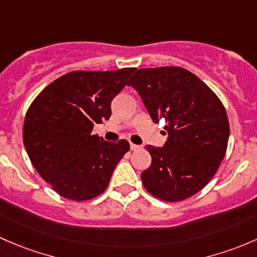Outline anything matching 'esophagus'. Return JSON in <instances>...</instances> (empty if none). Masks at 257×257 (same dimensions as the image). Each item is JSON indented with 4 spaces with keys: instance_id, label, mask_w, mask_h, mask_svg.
I'll return each mask as SVG.
<instances>
[{
    "instance_id": "esophagus-1",
    "label": "esophagus",
    "mask_w": 257,
    "mask_h": 257,
    "mask_svg": "<svg viewBox=\"0 0 257 257\" xmlns=\"http://www.w3.org/2000/svg\"><path fill=\"white\" fill-rule=\"evenodd\" d=\"M130 147H131L132 151H137V150H140V148H141V146H139V145H135V144L130 145Z\"/></svg>"
}]
</instances>
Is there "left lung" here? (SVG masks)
Returning a JSON list of instances; mask_svg holds the SVG:
<instances>
[{"label":"left lung","mask_w":257,"mask_h":257,"mask_svg":"<svg viewBox=\"0 0 257 257\" xmlns=\"http://www.w3.org/2000/svg\"><path fill=\"white\" fill-rule=\"evenodd\" d=\"M127 85L153 122L165 121L168 136L163 146H146L152 163L141 173L145 188L167 202L192 197L225 156L230 130L223 104L197 75L178 67L139 69Z\"/></svg>","instance_id":"obj_1"}]
</instances>
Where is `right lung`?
I'll use <instances>...</instances> for the list:
<instances>
[{"instance_id": "obj_1", "label": "right lung", "mask_w": 257, "mask_h": 257, "mask_svg": "<svg viewBox=\"0 0 257 257\" xmlns=\"http://www.w3.org/2000/svg\"><path fill=\"white\" fill-rule=\"evenodd\" d=\"M134 71H71L32 102L23 125L26 151L42 178L62 197L80 202L101 194L130 150L126 140L105 141L92 135V127L109 120L111 101Z\"/></svg>"}]
</instances>
